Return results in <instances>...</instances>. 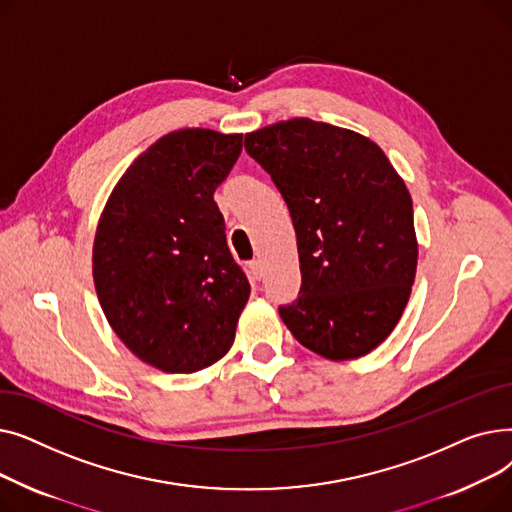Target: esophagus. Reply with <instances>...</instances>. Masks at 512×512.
<instances>
[{
	"label": "esophagus",
	"mask_w": 512,
	"mask_h": 512,
	"mask_svg": "<svg viewBox=\"0 0 512 512\" xmlns=\"http://www.w3.org/2000/svg\"><path fill=\"white\" fill-rule=\"evenodd\" d=\"M249 270H251V274H253L257 280H261V276H263V270H261V263H259L257 259L249 263Z\"/></svg>",
	"instance_id": "34e87169"
}]
</instances>
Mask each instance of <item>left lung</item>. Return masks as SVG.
Segmentation results:
<instances>
[{
    "label": "left lung",
    "instance_id": "1",
    "mask_svg": "<svg viewBox=\"0 0 512 512\" xmlns=\"http://www.w3.org/2000/svg\"><path fill=\"white\" fill-rule=\"evenodd\" d=\"M282 193L301 263V290L280 317L330 361L380 346L405 311L417 272L413 201L386 153L355 130L309 118L245 137Z\"/></svg>",
    "mask_w": 512,
    "mask_h": 512
}]
</instances>
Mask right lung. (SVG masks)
<instances>
[{
    "instance_id": "right-lung-1",
    "label": "right lung",
    "mask_w": 512,
    "mask_h": 512,
    "mask_svg": "<svg viewBox=\"0 0 512 512\" xmlns=\"http://www.w3.org/2000/svg\"><path fill=\"white\" fill-rule=\"evenodd\" d=\"M240 151L242 134H166L132 161L97 224L101 309L128 351L166 373L220 361L249 301V280L213 201Z\"/></svg>"
}]
</instances>
